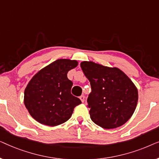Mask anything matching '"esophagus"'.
Masks as SVG:
<instances>
[{
  "label": "esophagus",
  "instance_id": "esophagus-1",
  "mask_svg": "<svg viewBox=\"0 0 159 159\" xmlns=\"http://www.w3.org/2000/svg\"><path fill=\"white\" fill-rule=\"evenodd\" d=\"M80 99L81 100V101L82 102V103H84V99H85V97H84V95H81V96L80 97Z\"/></svg>",
  "mask_w": 159,
  "mask_h": 159
}]
</instances>
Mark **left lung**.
Here are the masks:
<instances>
[{
  "label": "left lung",
  "mask_w": 159,
  "mask_h": 159,
  "mask_svg": "<svg viewBox=\"0 0 159 159\" xmlns=\"http://www.w3.org/2000/svg\"><path fill=\"white\" fill-rule=\"evenodd\" d=\"M80 66L92 89L87 103L93 122L108 129L127 122L138 101V89L132 80L116 67L93 61H82Z\"/></svg>",
  "instance_id": "obj_1"
}]
</instances>
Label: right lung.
<instances>
[{
	"label": "right lung",
	"instance_id": "obj_1",
	"mask_svg": "<svg viewBox=\"0 0 159 159\" xmlns=\"http://www.w3.org/2000/svg\"><path fill=\"white\" fill-rule=\"evenodd\" d=\"M76 60L58 59L38 71L26 87L24 103L32 118L42 125H59L69 120L74 108L82 103L71 93L69 70Z\"/></svg>",
	"mask_w": 159,
	"mask_h": 159
}]
</instances>
